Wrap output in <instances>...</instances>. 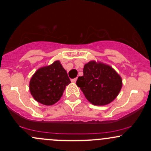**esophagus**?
I'll return each mask as SVG.
<instances>
[{
	"label": "esophagus",
	"mask_w": 151,
	"mask_h": 151,
	"mask_svg": "<svg viewBox=\"0 0 151 151\" xmlns=\"http://www.w3.org/2000/svg\"><path fill=\"white\" fill-rule=\"evenodd\" d=\"M76 81H77V78L71 79V82H72V83H76Z\"/></svg>",
	"instance_id": "obj_1"
}]
</instances>
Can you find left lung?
Segmentation results:
<instances>
[{
  "label": "left lung",
  "instance_id": "obj_1",
  "mask_svg": "<svg viewBox=\"0 0 151 151\" xmlns=\"http://www.w3.org/2000/svg\"><path fill=\"white\" fill-rule=\"evenodd\" d=\"M76 83L90 102L99 106L112 102L122 87L121 77L112 67L96 61L85 65Z\"/></svg>",
  "mask_w": 151,
  "mask_h": 151
}]
</instances>
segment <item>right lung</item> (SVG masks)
Masks as SVG:
<instances>
[{
	"mask_svg": "<svg viewBox=\"0 0 151 151\" xmlns=\"http://www.w3.org/2000/svg\"><path fill=\"white\" fill-rule=\"evenodd\" d=\"M70 83L66 71L57 60L38 69L30 79L29 87L36 101L45 105H52L61 98Z\"/></svg>",
	"mask_w": 151,
	"mask_h": 151,
	"instance_id": "right-lung-1",
	"label": "right lung"
}]
</instances>
